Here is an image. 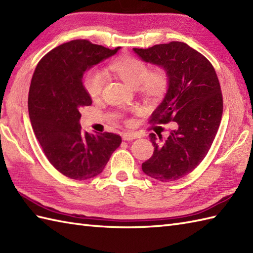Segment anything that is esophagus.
Returning <instances> with one entry per match:
<instances>
[{
    "label": "esophagus",
    "instance_id": "esophagus-1",
    "mask_svg": "<svg viewBox=\"0 0 253 253\" xmlns=\"http://www.w3.org/2000/svg\"><path fill=\"white\" fill-rule=\"evenodd\" d=\"M122 137L124 140L131 141V140H133V139L139 138V135H137V133H133V132H124Z\"/></svg>",
    "mask_w": 253,
    "mask_h": 253
}]
</instances>
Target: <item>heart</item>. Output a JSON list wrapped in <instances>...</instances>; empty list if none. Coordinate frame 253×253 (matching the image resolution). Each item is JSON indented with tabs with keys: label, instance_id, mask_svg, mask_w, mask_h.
Segmentation results:
<instances>
[{
	"label": "heart",
	"instance_id": "1",
	"mask_svg": "<svg viewBox=\"0 0 253 253\" xmlns=\"http://www.w3.org/2000/svg\"><path fill=\"white\" fill-rule=\"evenodd\" d=\"M110 69L124 83L137 88L149 98H159L168 88V75L162 68L149 72V67L140 58L125 56L110 64ZM105 84V76L99 69H91L84 75V87L92 99L99 98Z\"/></svg>",
	"mask_w": 253,
	"mask_h": 253
}]
</instances>
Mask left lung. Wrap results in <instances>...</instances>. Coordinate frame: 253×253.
<instances>
[{"label": "left lung", "instance_id": "1", "mask_svg": "<svg viewBox=\"0 0 253 253\" xmlns=\"http://www.w3.org/2000/svg\"><path fill=\"white\" fill-rule=\"evenodd\" d=\"M132 50L168 75V90L150 122L176 123V129L164 141L162 135L150 133L154 152L142 163V170L158 181H175L202 162L215 138L223 114L216 73L201 53L184 42Z\"/></svg>", "mask_w": 253, "mask_h": 253}]
</instances>
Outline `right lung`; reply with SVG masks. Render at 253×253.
<instances>
[{
  "label": "right lung",
  "mask_w": 253,
  "mask_h": 253,
  "mask_svg": "<svg viewBox=\"0 0 253 253\" xmlns=\"http://www.w3.org/2000/svg\"><path fill=\"white\" fill-rule=\"evenodd\" d=\"M120 49L69 41L42 57L32 76L28 95L32 129L49 162L72 179L101 174L122 142L115 133L84 131L79 123L82 107L92 103L83 84L84 72Z\"/></svg>",
  "instance_id": "add662e5"
}]
</instances>
